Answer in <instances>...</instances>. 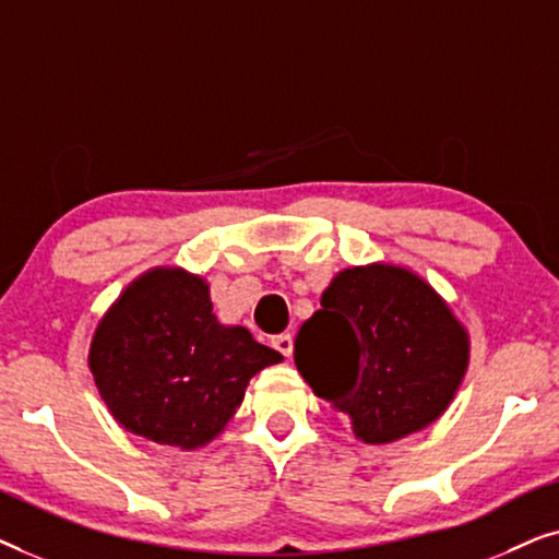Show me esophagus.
<instances>
[{
  "label": "esophagus",
  "instance_id": "34e87169",
  "mask_svg": "<svg viewBox=\"0 0 559 559\" xmlns=\"http://www.w3.org/2000/svg\"><path fill=\"white\" fill-rule=\"evenodd\" d=\"M272 346L277 348L282 356H289V354H293V335H289V333H280V335H274V338H272Z\"/></svg>",
  "mask_w": 559,
  "mask_h": 559
}]
</instances>
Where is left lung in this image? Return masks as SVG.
Here are the masks:
<instances>
[{
  "mask_svg": "<svg viewBox=\"0 0 559 559\" xmlns=\"http://www.w3.org/2000/svg\"><path fill=\"white\" fill-rule=\"evenodd\" d=\"M295 364L356 438L400 440L435 423L468 366V335L442 297L402 266L341 272L295 338Z\"/></svg>",
  "mask_w": 559,
  "mask_h": 559,
  "instance_id": "8db88e82",
  "label": "left lung"
}]
</instances>
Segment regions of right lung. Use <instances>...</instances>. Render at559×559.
I'll return each mask as SVG.
<instances>
[{"instance_id": "right-lung-1", "label": "right lung", "mask_w": 559, "mask_h": 559, "mask_svg": "<svg viewBox=\"0 0 559 559\" xmlns=\"http://www.w3.org/2000/svg\"><path fill=\"white\" fill-rule=\"evenodd\" d=\"M282 356L221 325L209 285L182 270L136 280L106 312L88 366L114 419L140 438L193 450L216 438L249 379Z\"/></svg>"}]
</instances>
